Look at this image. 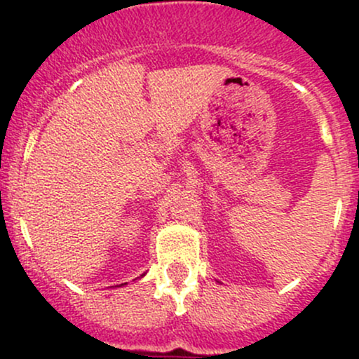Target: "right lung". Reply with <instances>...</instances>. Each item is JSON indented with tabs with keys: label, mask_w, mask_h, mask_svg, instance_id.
<instances>
[{
	"label": "right lung",
	"mask_w": 359,
	"mask_h": 359,
	"mask_svg": "<svg viewBox=\"0 0 359 359\" xmlns=\"http://www.w3.org/2000/svg\"><path fill=\"white\" fill-rule=\"evenodd\" d=\"M121 285H123V283H121Z\"/></svg>",
	"instance_id": "add662e5"
}]
</instances>
